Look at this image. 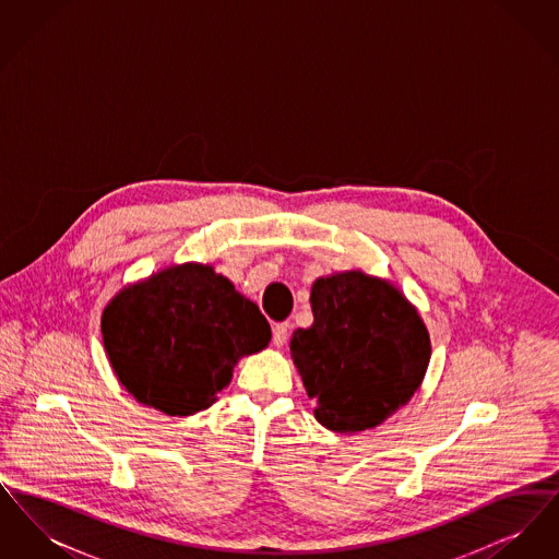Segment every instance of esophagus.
I'll return each mask as SVG.
<instances>
[{
    "label": "esophagus",
    "mask_w": 559,
    "mask_h": 559,
    "mask_svg": "<svg viewBox=\"0 0 559 559\" xmlns=\"http://www.w3.org/2000/svg\"><path fill=\"white\" fill-rule=\"evenodd\" d=\"M287 337H289V322H281V324H276V326L272 329V344H274V346H285Z\"/></svg>",
    "instance_id": "obj_1"
}]
</instances>
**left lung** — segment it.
<instances>
[{"label":"left lung","mask_w":559,"mask_h":559,"mask_svg":"<svg viewBox=\"0 0 559 559\" xmlns=\"http://www.w3.org/2000/svg\"><path fill=\"white\" fill-rule=\"evenodd\" d=\"M314 322L293 333L292 358L320 426H381L419 390L431 358L426 322L385 278L346 270L312 285Z\"/></svg>","instance_id":"obj_1"}]
</instances>
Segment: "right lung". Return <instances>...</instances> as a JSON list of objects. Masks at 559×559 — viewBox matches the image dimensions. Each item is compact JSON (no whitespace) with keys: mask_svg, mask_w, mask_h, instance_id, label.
Segmentation results:
<instances>
[{"mask_svg":"<svg viewBox=\"0 0 559 559\" xmlns=\"http://www.w3.org/2000/svg\"><path fill=\"white\" fill-rule=\"evenodd\" d=\"M103 344L119 383L169 417L210 408L242 356L270 344L260 308L210 264H171L105 308Z\"/></svg>","mask_w":559,"mask_h":559,"instance_id":"add662e5","label":"right lung"}]
</instances>
